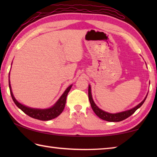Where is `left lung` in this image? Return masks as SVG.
<instances>
[{
  "mask_svg": "<svg viewBox=\"0 0 157 157\" xmlns=\"http://www.w3.org/2000/svg\"><path fill=\"white\" fill-rule=\"evenodd\" d=\"M91 91V86L89 85V99L90 101V104H91L92 109L94 110L95 113L96 114V115L99 117L100 118L102 119V120L106 121H109V122H120V121L124 120V119L127 118L130 116H132V114L138 109L141 107L142 105L144 103L146 98H147V95H146L145 99L143 100L141 102L139 103V104L137 106H136L135 107L131 109L124 111H122V112H120V113H111L106 112V111L100 109L99 107H98V106L95 104L94 101V100H93Z\"/></svg>",
  "mask_w": 157,
  "mask_h": 157,
  "instance_id": "left-lung-1",
  "label": "left lung"
}]
</instances>
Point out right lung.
I'll return each mask as SVG.
<instances>
[{"mask_svg": "<svg viewBox=\"0 0 157 157\" xmlns=\"http://www.w3.org/2000/svg\"><path fill=\"white\" fill-rule=\"evenodd\" d=\"M9 86L10 90V94L12 95V100L15 103V105L22 110L25 114L28 116L32 117V118L38 119L40 121H50L52 119L56 118L61 113L65 107L66 101V97L68 94L69 91H70L72 85H70L67 89H66L64 93L62 94V96L59 98V99L57 100V102L55 104L48 109H34L26 107V106L21 104L18 101L15 99L14 97V95L12 94L11 85H10V82L9 80Z\"/></svg>", "mask_w": 157, "mask_h": 157, "instance_id": "1", "label": "right lung"}]
</instances>
